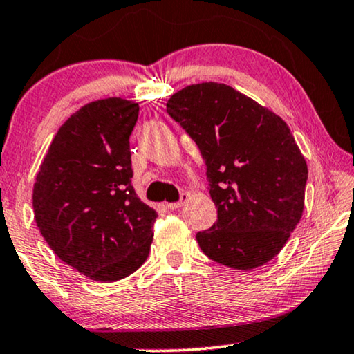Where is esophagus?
Returning <instances> with one entry per match:
<instances>
[{
    "mask_svg": "<svg viewBox=\"0 0 354 354\" xmlns=\"http://www.w3.org/2000/svg\"><path fill=\"white\" fill-rule=\"evenodd\" d=\"M188 198H190V196H188V193H185V192H183V193H182V195H180V200H178V201H176V203H167V209H171V211H174V209H177V207H180V206H183V205H185V203L188 201Z\"/></svg>",
    "mask_w": 354,
    "mask_h": 354,
    "instance_id": "obj_1",
    "label": "esophagus"
}]
</instances>
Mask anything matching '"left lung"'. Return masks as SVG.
I'll use <instances>...</instances> for the list:
<instances>
[{
    "label": "left lung",
    "mask_w": 354,
    "mask_h": 354,
    "mask_svg": "<svg viewBox=\"0 0 354 354\" xmlns=\"http://www.w3.org/2000/svg\"><path fill=\"white\" fill-rule=\"evenodd\" d=\"M206 164L217 207L196 241L207 258L251 270L279 254L301 219L308 166L288 125L229 85L196 84L167 101Z\"/></svg>",
    "instance_id": "1"
}]
</instances>
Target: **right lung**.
Instances as JSON below:
<instances>
[{
	"instance_id": "right-lung-1",
	"label": "right lung",
	"mask_w": 354,
	"mask_h": 354,
	"mask_svg": "<svg viewBox=\"0 0 354 354\" xmlns=\"http://www.w3.org/2000/svg\"><path fill=\"white\" fill-rule=\"evenodd\" d=\"M138 104L98 100L53 138L33 185V212L59 259L98 282L133 274L148 258L158 212L132 185L130 135Z\"/></svg>"
}]
</instances>
